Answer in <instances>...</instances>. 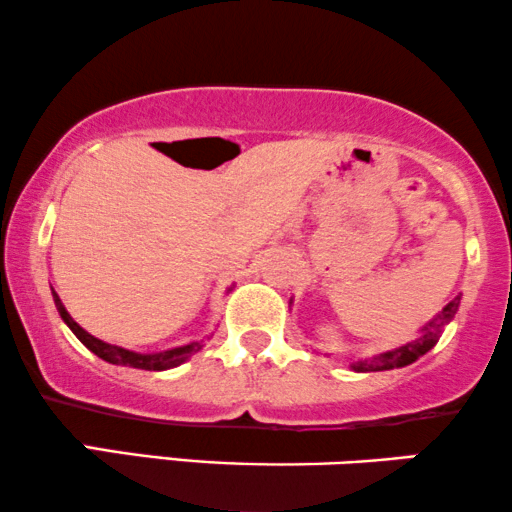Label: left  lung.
I'll return each mask as SVG.
<instances>
[{"instance_id": "left-lung-1", "label": "left lung", "mask_w": 512, "mask_h": 512, "mask_svg": "<svg viewBox=\"0 0 512 512\" xmlns=\"http://www.w3.org/2000/svg\"><path fill=\"white\" fill-rule=\"evenodd\" d=\"M459 303H461V296H456L454 301H449L447 305H444L442 313H437L433 320H430L426 327L421 329V336H418L416 341L400 345V348H395V350H388V353L369 357V360H357L350 364V369L353 371H388V369L407 367V364L416 362L418 357L426 355L428 350L433 348L437 341H440L444 327L454 320L456 310H459Z\"/></svg>"}]
</instances>
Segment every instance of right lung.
Returning a JSON list of instances; mask_svg holds the SVG:
<instances>
[{"mask_svg": "<svg viewBox=\"0 0 512 512\" xmlns=\"http://www.w3.org/2000/svg\"><path fill=\"white\" fill-rule=\"evenodd\" d=\"M51 294H53V303H56L58 313H61L63 322L72 329V334H75L79 341H82L86 348L91 350V353L98 355L101 360L110 362V364H122V367L148 369V371H164V369L178 367V364H183L190 355H195L197 350H202V341H195V343H188V345H178V348L162 350V353H134V350L119 348V345H110V343L101 341V338L91 336L89 331H84L82 327H79V324L70 317L68 310H65V305L61 303V298H58L56 291L51 289Z\"/></svg>", "mask_w": 512, "mask_h": 512, "instance_id": "add662e5", "label": "right lung"}]
</instances>
